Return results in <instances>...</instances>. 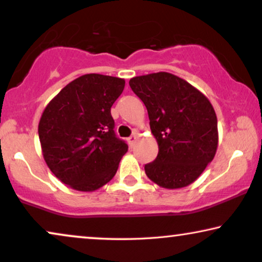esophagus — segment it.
Here are the masks:
<instances>
[{
  "instance_id": "esophagus-1",
  "label": "esophagus",
  "mask_w": 262,
  "mask_h": 262,
  "mask_svg": "<svg viewBox=\"0 0 262 262\" xmlns=\"http://www.w3.org/2000/svg\"><path fill=\"white\" fill-rule=\"evenodd\" d=\"M136 139H137V136H136V135H132L131 137L127 138V143H128V145H130V147H134Z\"/></svg>"
}]
</instances>
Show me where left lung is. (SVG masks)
I'll list each match as a JSON object with an SVG mask.
<instances>
[{
	"instance_id": "obj_1",
	"label": "left lung",
	"mask_w": 262,
	"mask_h": 262,
	"mask_svg": "<svg viewBox=\"0 0 262 262\" xmlns=\"http://www.w3.org/2000/svg\"><path fill=\"white\" fill-rule=\"evenodd\" d=\"M130 86L147 107L156 159L144 166L151 182L181 189L196 181L218 148V120L208 98L168 72L134 77Z\"/></svg>"
}]
</instances>
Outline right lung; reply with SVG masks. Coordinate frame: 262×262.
I'll use <instances>...</instances> for the list:
<instances>
[{
	"label": "right lung",
	"instance_id": "right-lung-1",
	"mask_svg": "<svg viewBox=\"0 0 262 262\" xmlns=\"http://www.w3.org/2000/svg\"><path fill=\"white\" fill-rule=\"evenodd\" d=\"M125 79L89 73L71 81L44 108L38 124L42 154L54 176L91 192L118 171L127 144L114 134L111 108Z\"/></svg>",
	"mask_w": 262,
	"mask_h": 262
}]
</instances>
